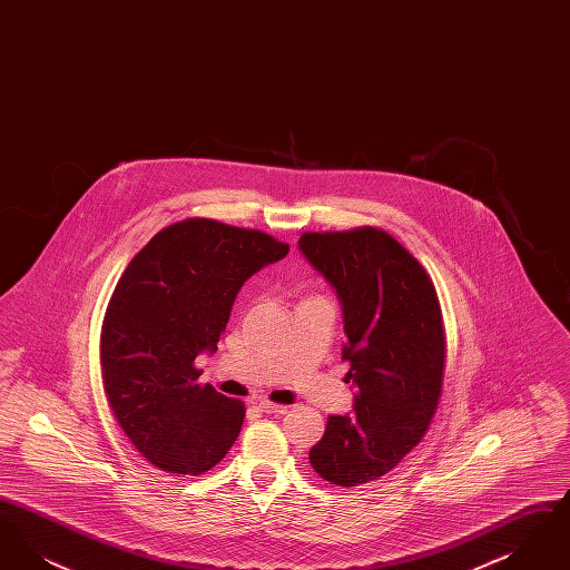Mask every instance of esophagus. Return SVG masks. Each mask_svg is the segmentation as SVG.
<instances>
[{
	"label": "esophagus",
	"instance_id": "1",
	"mask_svg": "<svg viewBox=\"0 0 570 570\" xmlns=\"http://www.w3.org/2000/svg\"><path fill=\"white\" fill-rule=\"evenodd\" d=\"M258 407H261V412H267V414H284L288 407L279 406V404H273V402H267V400H261L258 402Z\"/></svg>",
	"mask_w": 570,
	"mask_h": 570
}]
</instances>
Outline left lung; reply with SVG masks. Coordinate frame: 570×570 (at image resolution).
<instances>
[{
  "label": "left lung",
  "mask_w": 570,
  "mask_h": 570,
  "mask_svg": "<svg viewBox=\"0 0 570 570\" xmlns=\"http://www.w3.org/2000/svg\"><path fill=\"white\" fill-rule=\"evenodd\" d=\"M298 249L337 293L353 414L328 416L312 468L337 488L393 470L421 442L444 379V328L430 275L389 233H303Z\"/></svg>",
  "instance_id": "left-lung-1"
}]
</instances>
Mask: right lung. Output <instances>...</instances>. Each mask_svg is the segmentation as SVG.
I'll return each instance as SVG.
<instances>
[{"instance_id": "right-lung-1", "label": "right lung", "mask_w": 570, "mask_h": 570, "mask_svg": "<svg viewBox=\"0 0 570 570\" xmlns=\"http://www.w3.org/2000/svg\"><path fill=\"white\" fill-rule=\"evenodd\" d=\"M286 254L267 233L190 217L163 228L119 277L102 382L119 428L156 468L196 476L235 444L245 406L198 384L194 358L216 353L245 279Z\"/></svg>"}]
</instances>
